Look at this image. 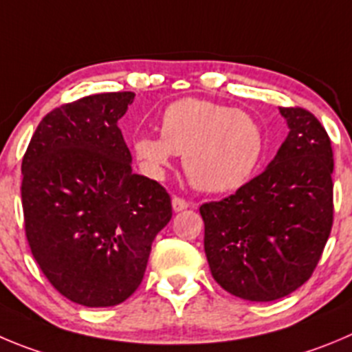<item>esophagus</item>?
Instances as JSON below:
<instances>
[{"label":"esophagus","mask_w":352,"mask_h":352,"mask_svg":"<svg viewBox=\"0 0 352 352\" xmlns=\"http://www.w3.org/2000/svg\"><path fill=\"white\" fill-rule=\"evenodd\" d=\"M172 208L173 212H182V210L189 208V201H186V199L182 198H172Z\"/></svg>","instance_id":"1"}]
</instances>
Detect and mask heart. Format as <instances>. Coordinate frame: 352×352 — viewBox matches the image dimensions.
<instances>
[{
	"label": "heart",
	"mask_w": 352,
	"mask_h": 352,
	"mask_svg": "<svg viewBox=\"0 0 352 352\" xmlns=\"http://www.w3.org/2000/svg\"><path fill=\"white\" fill-rule=\"evenodd\" d=\"M160 133L133 140L142 172L161 180L179 154L189 180L206 192L245 186L264 154V133L252 114L199 98L170 104L161 114Z\"/></svg>",
	"instance_id": "1"
}]
</instances>
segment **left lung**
<instances>
[{"mask_svg": "<svg viewBox=\"0 0 352 352\" xmlns=\"http://www.w3.org/2000/svg\"><path fill=\"white\" fill-rule=\"evenodd\" d=\"M288 135L258 177L205 203V254L213 280L252 302H271L309 280L333 222V153L320 121L280 107Z\"/></svg>", "mask_w": 352, "mask_h": 352, "instance_id": "1", "label": "left lung"}]
</instances>
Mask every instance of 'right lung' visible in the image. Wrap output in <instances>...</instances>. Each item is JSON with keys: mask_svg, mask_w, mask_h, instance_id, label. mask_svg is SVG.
I'll return each mask as SVG.
<instances>
[{"mask_svg": "<svg viewBox=\"0 0 352 352\" xmlns=\"http://www.w3.org/2000/svg\"><path fill=\"white\" fill-rule=\"evenodd\" d=\"M133 91L88 95L43 118L22 160L25 236L69 300L111 307L142 283L151 246L172 219L168 192L131 172L118 126Z\"/></svg>", "mask_w": 352, "mask_h": 352, "instance_id": "add662e5", "label": "right lung"}]
</instances>
